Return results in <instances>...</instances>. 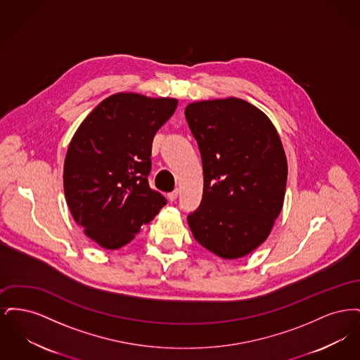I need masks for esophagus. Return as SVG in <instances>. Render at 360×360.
Wrapping results in <instances>:
<instances>
[{"mask_svg": "<svg viewBox=\"0 0 360 360\" xmlns=\"http://www.w3.org/2000/svg\"><path fill=\"white\" fill-rule=\"evenodd\" d=\"M178 193H179V191H178V188L172 190V193H169V194H167V198H169L170 201H175V200L178 198Z\"/></svg>", "mask_w": 360, "mask_h": 360, "instance_id": "obj_1", "label": "esophagus"}]
</instances>
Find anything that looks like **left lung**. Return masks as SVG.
I'll list each match as a JSON object with an SVG mask.
<instances>
[{
  "label": "left lung",
  "instance_id": "1",
  "mask_svg": "<svg viewBox=\"0 0 360 360\" xmlns=\"http://www.w3.org/2000/svg\"><path fill=\"white\" fill-rule=\"evenodd\" d=\"M185 116L204 170L201 204L188 216L191 233L217 257H245L267 239L282 210V141L270 119L240 98L188 103Z\"/></svg>",
  "mask_w": 360,
  "mask_h": 360
}]
</instances>
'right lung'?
I'll return each instance as SVG.
<instances>
[{
    "label": "right lung",
    "mask_w": 360,
    "mask_h": 360,
    "mask_svg": "<svg viewBox=\"0 0 360 360\" xmlns=\"http://www.w3.org/2000/svg\"><path fill=\"white\" fill-rule=\"evenodd\" d=\"M175 98L117 93L98 103L70 141L63 186L86 236L106 250L128 244L167 200L148 185L155 134Z\"/></svg>",
    "instance_id": "1"
}]
</instances>
